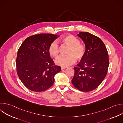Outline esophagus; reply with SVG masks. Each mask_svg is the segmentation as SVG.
I'll list each match as a JSON object with an SVG mask.
<instances>
[{
	"label": "esophagus",
	"mask_w": 123,
	"mask_h": 123,
	"mask_svg": "<svg viewBox=\"0 0 123 123\" xmlns=\"http://www.w3.org/2000/svg\"><path fill=\"white\" fill-rule=\"evenodd\" d=\"M68 67H61V69L62 70H63V69H65L66 68H67Z\"/></svg>",
	"instance_id": "1"
}]
</instances>
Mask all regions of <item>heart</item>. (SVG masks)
Segmentation results:
<instances>
[{"instance_id": "obj_1", "label": "heart", "mask_w": 123, "mask_h": 123, "mask_svg": "<svg viewBox=\"0 0 123 123\" xmlns=\"http://www.w3.org/2000/svg\"><path fill=\"white\" fill-rule=\"evenodd\" d=\"M60 42L63 44L69 47L67 56H60L55 61L56 65L67 67L73 65L75 62L76 58L81 59L86 53V47L84 45L80 43L79 40L73 35L68 34L62 37ZM49 52L50 55L54 58L57 57L59 54V47L55 42H52L49 48Z\"/></svg>"}]
</instances>
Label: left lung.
<instances>
[{
	"label": "left lung",
	"instance_id": "8db88e82",
	"mask_svg": "<svg viewBox=\"0 0 123 123\" xmlns=\"http://www.w3.org/2000/svg\"><path fill=\"white\" fill-rule=\"evenodd\" d=\"M77 36L85 43L86 53L83 60L74 67L72 82L78 90L90 92L97 88L107 74L108 52L102 40L94 35L80 32Z\"/></svg>",
	"mask_w": 123,
	"mask_h": 123
}]
</instances>
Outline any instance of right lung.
Here are the masks:
<instances>
[{
    "mask_svg": "<svg viewBox=\"0 0 123 123\" xmlns=\"http://www.w3.org/2000/svg\"><path fill=\"white\" fill-rule=\"evenodd\" d=\"M59 36L49 33L33 35L27 38L17 51V74L24 86L33 92H43L54 84L61 67L50 57V44Z\"/></svg>",
    "mask_w": 123,
    "mask_h": 123,
    "instance_id": "add662e5",
    "label": "right lung"
}]
</instances>
